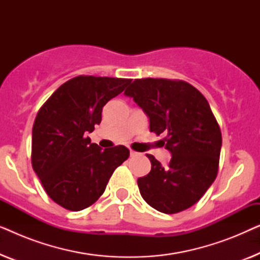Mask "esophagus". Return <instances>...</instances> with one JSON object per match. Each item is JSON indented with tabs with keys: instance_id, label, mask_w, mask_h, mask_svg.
Here are the masks:
<instances>
[{
	"instance_id": "34e87169",
	"label": "esophagus",
	"mask_w": 260,
	"mask_h": 260,
	"mask_svg": "<svg viewBox=\"0 0 260 260\" xmlns=\"http://www.w3.org/2000/svg\"><path fill=\"white\" fill-rule=\"evenodd\" d=\"M140 155H141L140 152H137V151L133 150V149H130V156H131V157H136V156H140Z\"/></svg>"
}]
</instances>
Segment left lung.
<instances>
[{
  "label": "left lung",
  "mask_w": 260,
  "mask_h": 260,
  "mask_svg": "<svg viewBox=\"0 0 260 260\" xmlns=\"http://www.w3.org/2000/svg\"><path fill=\"white\" fill-rule=\"evenodd\" d=\"M124 94L143 109L150 131L172 154L168 167L152 155L148 175L137 180L142 198L152 208L174 214L200 200L219 169L221 131L199 90L183 80L135 79Z\"/></svg>",
  "instance_id": "1"
}]
</instances>
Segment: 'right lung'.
Instances as JSON below:
<instances>
[{
	"label": "right lung",
	"instance_id": "1",
	"mask_svg": "<svg viewBox=\"0 0 260 260\" xmlns=\"http://www.w3.org/2000/svg\"><path fill=\"white\" fill-rule=\"evenodd\" d=\"M130 81L72 78L39 110L31 135V166L48 197L61 207L78 212L93 205L115 169L129 157L124 145L103 150L86 135L102 122L106 103Z\"/></svg>",
	"mask_w": 260,
	"mask_h": 260
}]
</instances>
